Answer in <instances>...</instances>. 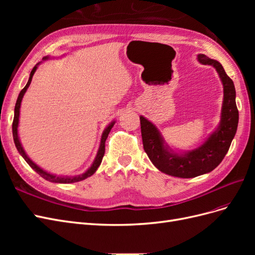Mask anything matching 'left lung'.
Listing matches in <instances>:
<instances>
[{"instance_id":"1","label":"left lung","mask_w":255,"mask_h":255,"mask_svg":"<svg viewBox=\"0 0 255 255\" xmlns=\"http://www.w3.org/2000/svg\"><path fill=\"white\" fill-rule=\"evenodd\" d=\"M198 61L212 66L217 71L223 86V101L220 122L214 132L198 148L188 151H175L165 141L155 125L140 116L143 149L152 164L168 175L190 179L213 171L226 156L236 134L238 110L233 81L227 75L219 61L199 54Z\"/></svg>"}]
</instances>
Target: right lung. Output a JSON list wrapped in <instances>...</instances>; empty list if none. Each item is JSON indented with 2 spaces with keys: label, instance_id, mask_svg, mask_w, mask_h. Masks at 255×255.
I'll list each match as a JSON object with an SVG mask.
<instances>
[{
  "label": "right lung",
  "instance_id": "1",
  "mask_svg": "<svg viewBox=\"0 0 255 255\" xmlns=\"http://www.w3.org/2000/svg\"><path fill=\"white\" fill-rule=\"evenodd\" d=\"M47 59H50V56H45L42 58V61L47 60ZM42 61H40V63H38L34 68L33 70L30 71V74H29V78H28V81L25 85V87L23 88L20 94L18 96V99H17V102H16V106H14V117H13V122H12V136H13V141H14V144H16V148L18 150V152L20 153V155L25 159L26 163L30 166V168L34 169V170L41 175L44 180H47L49 182H53V183H60V184H69V183H75V182H80V181H83L85 179H87V177L91 176L92 174H94L97 169L99 168V166L101 165V161H102V158L104 156V153H105V141L107 139V136H109L110 132L112 128L114 127V125L116 123V121H112L109 126H107L103 133H102V136H101V140H100V145H99V150L97 152V155L94 159V161H92L91 166L87 169L86 171L81 173V174H78V175H73V176H68V175H56V174H53L51 172H48L47 170H44V169H42L41 167L38 166L36 163H34V161L30 159L28 157L27 154L25 153L24 149H23L22 146V143L20 141V138H19V134H18V127H19V117H20V107H21V102H22V99H23V96L25 95V92L28 88V86L30 85V82H32V79H33V75L34 73L36 72L38 66H39Z\"/></svg>",
  "mask_w": 255,
  "mask_h": 255
}]
</instances>
